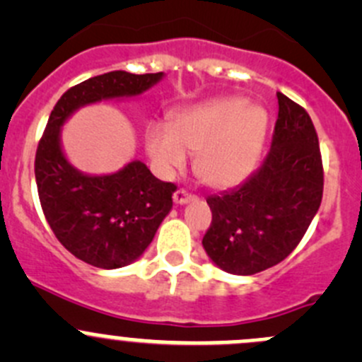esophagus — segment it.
Returning a JSON list of instances; mask_svg holds the SVG:
<instances>
[{
    "mask_svg": "<svg viewBox=\"0 0 362 362\" xmlns=\"http://www.w3.org/2000/svg\"><path fill=\"white\" fill-rule=\"evenodd\" d=\"M192 199H194V194H191V192L185 191V189H177V191L173 192V202L177 204H185L192 202Z\"/></svg>",
    "mask_w": 362,
    "mask_h": 362,
    "instance_id": "esophagus-1",
    "label": "esophagus"
}]
</instances>
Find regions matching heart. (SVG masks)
I'll use <instances>...</instances> for the list:
<instances>
[{"label": "heart", "instance_id": "1", "mask_svg": "<svg viewBox=\"0 0 362 362\" xmlns=\"http://www.w3.org/2000/svg\"><path fill=\"white\" fill-rule=\"evenodd\" d=\"M266 136V113L240 98H217L175 113L170 126L152 124L147 152L163 173L185 166L196 154L198 177L211 187H228L249 175Z\"/></svg>", "mask_w": 362, "mask_h": 362}]
</instances>
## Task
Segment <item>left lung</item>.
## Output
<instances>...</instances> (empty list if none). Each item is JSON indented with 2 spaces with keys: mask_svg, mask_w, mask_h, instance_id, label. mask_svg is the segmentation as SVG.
I'll use <instances>...</instances> for the list:
<instances>
[{
  "mask_svg": "<svg viewBox=\"0 0 362 362\" xmlns=\"http://www.w3.org/2000/svg\"><path fill=\"white\" fill-rule=\"evenodd\" d=\"M272 148L238 187L208 196L211 224L203 247L235 275H254L282 262L305 236L322 202L319 138L301 105L282 93Z\"/></svg>",
  "mask_w": 362,
  "mask_h": 362,
  "instance_id": "left-lung-1",
  "label": "left lung"
}]
</instances>
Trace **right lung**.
<instances>
[{
  "instance_id": "right-lung-1",
  "label": "right lung",
  "mask_w": 362,
  "mask_h": 362,
  "mask_svg": "<svg viewBox=\"0 0 362 362\" xmlns=\"http://www.w3.org/2000/svg\"><path fill=\"white\" fill-rule=\"evenodd\" d=\"M160 78L163 71H110L69 87L38 141L35 177L43 215L61 245L96 268H120L144 254L173 206L177 185L156 178L140 160L105 177L80 173L61 151V126L78 107L138 96Z\"/></svg>"
}]
</instances>
